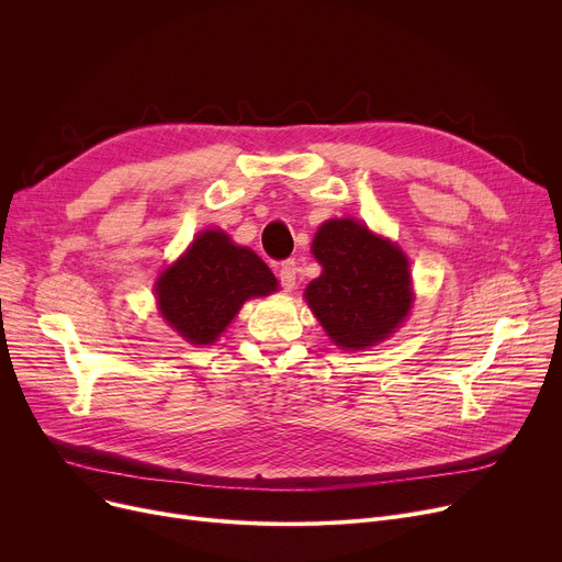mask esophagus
Returning <instances> with one entry per match:
<instances>
[{
    "mask_svg": "<svg viewBox=\"0 0 562 562\" xmlns=\"http://www.w3.org/2000/svg\"><path fill=\"white\" fill-rule=\"evenodd\" d=\"M296 273H299V266L293 259H286L280 263L278 278H280V284L284 291H293V286H296Z\"/></svg>",
    "mask_w": 562,
    "mask_h": 562,
    "instance_id": "34e87169",
    "label": "esophagus"
}]
</instances>
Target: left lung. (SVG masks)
Wrapping results in <instances>:
<instances>
[{"mask_svg": "<svg viewBox=\"0 0 562 562\" xmlns=\"http://www.w3.org/2000/svg\"><path fill=\"white\" fill-rule=\"evenodd\" d=\"M323 271L305 301L335 346L364 350L387 339L409 314L412 278L405 252L352 218L326 221L312 241Z\"/></svg>", "mask_w": 562, "mask_h": 562, "instance_id": "8db88e82", "label": "left lung"}]
</instances>
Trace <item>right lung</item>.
<instances>
[{
  "label": "right lung",
  "instance_id": "add662e5",
  "mask_svg": "<svg viewBox=\"0 0 562 562\" xmlns=\"http://www.w3.org/2000/svg\"><path fill=\"white\" fill-rule=\"evenodd\" d=\"M273 291L278 280L269 266L223 229L200 232L155 282L161 316L195 346L214 344L248 299Z\"/></svg>",
  "mask_w": 562,
  "mask_h": 562
}]
</instances>
